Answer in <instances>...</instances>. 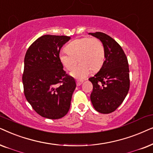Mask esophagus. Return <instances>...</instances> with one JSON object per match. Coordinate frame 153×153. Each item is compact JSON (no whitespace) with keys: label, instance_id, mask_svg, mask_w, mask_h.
Segmentation results:
<instances>
[{"label":"esophagus","instance_id":"34e87169","mask_svg":"<svg viewBox=\"0 0 153 153\" xmlns=\"http://www.w3.org/2000/svg\"><path fill=\"white\" fill-rule=\"evenodd\" d=\"M82 82H83L82 80H76L77 86H80V85L82 84Z\"/></svg>","mask_w":153,"mask_h":153}]
</instances>
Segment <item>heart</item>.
I'll list each match as a JSON object with an SVG mask.
<instances>
[{"label":"heart","instance_id":"obj_1","mask_svg":"<svg viewBox=\"0 0 153 153\" xmlns=\"http://www.w3.org/2000/svg\"><path fill=\"white\" fill-rule=\"evenodd\" d=\"M66 52L59 55L60 62L68 71H72L78 60L80 64L71 75L78 79L87 77L90 72H97L105 60V49L102 42L97 38H82L74 40L66 47Z\"/></svg>","mask_w":153,"mask_h":153}]
</instances>
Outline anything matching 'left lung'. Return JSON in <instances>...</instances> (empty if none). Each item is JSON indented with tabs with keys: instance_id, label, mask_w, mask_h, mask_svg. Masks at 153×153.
Returning <instances> with one entry per match:
<instances>
[{
	"instance_id": "8db88e82",
	"label": "left lung",
	"mask_w": 153,
	"mask_h": 153,
	"mask_svg": "<svg viewBox=\"0 0 153 153\" xmlns=\"http://www.w3.org/2000/svg\"><path fill=\"white\" fill-rule=\"evenodd\" d=\"M102 42L105 61L101 68L89 80L93 90L90 99L99 113L115 111L125 100L129 89V69L127 58L121 46L113 38L101 32L89 33Z\"/></svg>"
}]
</instances>
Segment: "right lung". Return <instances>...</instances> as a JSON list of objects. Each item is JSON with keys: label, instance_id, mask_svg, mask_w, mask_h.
Instances as JSON below:
<instances>
[{"label": "right lung", "instance_id": "right-lung-1", "mask_svg": "<svg viewBox=\"0 0 153 153\" xmlns=\"http://www.w3.org/2000/svg\"><path fill=\"white\" fill-rule=\"evenodd\" d=\"M70 39L66 36H42L33 42L24 57V95L34 111L48 119L66 115L76 87L75 79L66 74L59 59L61 48Z\"/></svg>", "mask_w": 153, "mask_h": 153}]
</instances>
